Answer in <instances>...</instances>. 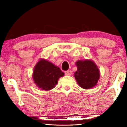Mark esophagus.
I'll return each instance as SVG.
<instances>
[{
	"instance_id": "34e87169",
	"label": "esophagus",
	"mask_w": 127,
	"mask_h": 127,
	"mask_svg": "<svg viewBox=\"0 0 127 127\" xmlns=\"http://www.w3.org/2000/svg\"><path fill=\"white\" fill-rule=\"evenodd\" d=\"M65 73L67 76H70L72 74V71L71 70H66L65 72Z\"/></svg>"
}]
</instances>
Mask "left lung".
<instances>
[{"label":"left lung","mask_w":127,"mask_h":127,"mask_svg":"<svg viewBox=\"0 0 127 127\" xmlns=\"http://www.w3.org/2000/svg\"><path fill=\"white\" fill-rule=\"evenodd\" d=\"M76 64L77 70L74 73V77L79 86L84 89L94 87L100 77L96 65L90 60L78 61Z\"/></svg>","instance_id":"left-lung-1"}]
</instances>
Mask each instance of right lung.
Returning <instances> with one entry per match:
<instances>
[{"mask_svg":"<svg viewBox=\"0 0 127 127\" xmlns=\"http://www.w3.org/2000/svg\"><path fill=\"white\" fill-rule=\"evenodd\" d=\"M64 75L60 67L47 61L41 60L34 67L33 79L39 88L48 91L54 88L59 78Z\"/></svg>","mask_w":127,"mask_h":127,"instance_id":"obj_1","label":"right lung"}]
</instances>
